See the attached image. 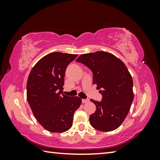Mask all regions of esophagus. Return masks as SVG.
<instances>
[{
    "instance_id": "esophagus-1",
    "label": "esophagus",
    "mask_w": 160,
    "mask_h": 160,
    "mask_svg": "<svg viewBox=\"0 0 160 160\" xmlns=\"http://www.w3.org/2000/svg\"><path fill=\"white\" fill-rule=\"evenodd\" d=\"M89 102V99H82V102L83 103V104H85V103H88Z\"/></svg>"
}]
</instances>
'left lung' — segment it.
<instances>
[{
  "label": "left lung",
  "instance_id": "1",
  "mask_svg": "<svg viewBox=\"0 0 160 160\" xmlns=\"http://www.w3.org/2000/svg\"><path fill=\"white\" fill-rule=\"evenodd\" d=\"M76 62L85 65L93 74V83L102 95L100 102L90 99L96 105L90 116V123L101 131L118 128L128 115L133 100L132 79L120 59L105 51L82 54Z\"/></svg>",
  "mask_w": 160,
  "mask_h": 160
}]
</instances>
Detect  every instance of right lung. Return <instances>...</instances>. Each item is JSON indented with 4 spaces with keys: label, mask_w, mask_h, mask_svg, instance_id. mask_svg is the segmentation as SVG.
Listing matches in <instances>:
<instances>
[{
    "label": "right lung",
    "mask_w": 160,
    "mask_h": 160,
    "mask_svg": "<svg viewBox=\"0 0 160 160\" xmlns=\"http://www.w3.org/2000/svg\"><path fill=\"white\" fill-rule=\"evenodd\" d=\"M76 54L53 52L35 64L27 83V98L38 122L52 132H62L72 125L82 100L63 94L66 68Z\"/></svg>",
    "instance_id": "obj_1"
}]
</instances>
